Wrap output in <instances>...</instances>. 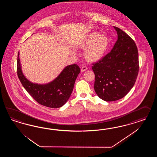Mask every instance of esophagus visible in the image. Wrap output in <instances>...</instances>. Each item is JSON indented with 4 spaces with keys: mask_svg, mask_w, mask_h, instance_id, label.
I'll return each mask as SVG.
<instances>
[{
    "mask_svg": "<svg viewBox=\"0 0 157 157\" xmlns=\"http://www.w3.org/2000/svg\"><path fill=\"white\" fill-rule=\"evenodd\" d=\"M87 70V67L85 66H82L81 67V72H83Z\"/></svg>",
    "mask_w": 157,
    "mask_h": 157,
    "instance_id": "esophagus-1",
    "label": "esophagus"
}]
</instances>
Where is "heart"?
Wrapping results in <instances>:
<instances>
[{
	"label": "heart",
	"instance_id": "1",
	"mask_svg": "<svg viewBox=\"0 0 157 157\" xmlns=\"http://www.w3.org/2000/svg\"><path fill=\"white\" fill-rule=\"evenodd\" d=\"M76 45L78 48L86 49L85 57L88 62H97L104 57L106 52L109 47V40L105 35L93 33Z\"/></svg>",
	"mask_w": 157,
	"mask_h": 157
}]
</instances>
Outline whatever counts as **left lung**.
<instances>
[{"label":"left lung","instance_id":"1","mask_svg":"<svg viewBox=\"0 0 157 157\" xmlns=\"http://www.w3.org/2000/svg\"><path fill=\"white\" fill-rule=\"evenodd\" d=\"M118 38L109 53L93 64L96 94L105 101L123 98L132 88L139 72L138 48L135 41L114 26Z\"/></svg>","mask_w":157,"mask_h":157}]
</instances>
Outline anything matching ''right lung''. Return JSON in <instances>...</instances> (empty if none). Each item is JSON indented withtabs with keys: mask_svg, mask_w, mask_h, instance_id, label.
<instances>
[{
	"mask_svg": "<svg viewBox=\"0 0 157 157\" xmlns=\"http://www.w3.org/2000/svg\"><path fill=\"white\" fill-rule=\"evenodd\" d=\"M17 58V75L22 86L38 104L57 108L66 103L73 90L76 78L81 71L79 67L74 64L67 66L57 78L48 84L38 85L29 81L22 74L19 60Z\"/></svg>",
	"mask_w": 157,
	"mask_h": 157,
	"instance_id": "1",
	"label": "right lung"
}]
</instances>
